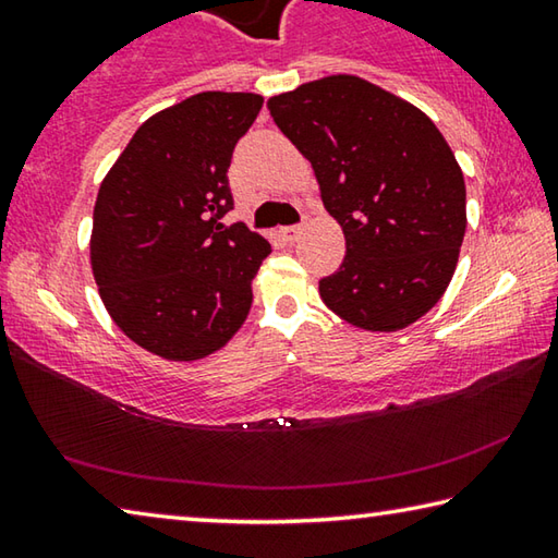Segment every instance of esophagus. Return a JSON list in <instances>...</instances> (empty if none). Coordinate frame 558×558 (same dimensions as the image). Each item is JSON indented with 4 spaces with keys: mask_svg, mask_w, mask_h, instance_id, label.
<instances>
[{
    "mask_svg": "<svg viewBox=\"0 0 558 558\" xmlns=\"http://www.w3.org/2000/svg\"><path fill=\"white\" fill-rule=\"evenodd\" d=\"M280 235L286 241H298L302 235V226H286V229H280Z\"/></svg>",
    "mask_w": 558,
    "mask_h": 558,
    "instance_id": "34e87169",
    "label": "esophagus"
}]
</instances>
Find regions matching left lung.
Returning <instances> with one entry per match:
<instances>
[{
    "label": "left lung",
    "instance_id": "1",
    "mask_svg": "<svg viewBox=\"0 0 558 558\" xmlns=\"http://www.w3.org/2000/svg\"><path fill=\"white\" fill-rule=\"evenodd\" d=\"M313 165L347 253L319 280L325 305L366 332H399L442 298L465 235V179L426 112L337 73L268 100Z\"/></svg>",
    "mask_w": 558,
    "mask_h": 558
}]
</instances>
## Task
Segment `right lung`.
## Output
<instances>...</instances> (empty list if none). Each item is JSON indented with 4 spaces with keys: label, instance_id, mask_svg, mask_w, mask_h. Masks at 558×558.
Here are the masks:
<instances>
[{
    "label": "right lung",
    "instance_id": "obj_1",
    "mask_svg": "<svg viewBox=\"0 0 558 558\" xmlns=\"http://www.w3.org/2000/svg\"><path fill=\"white\" fill-rule=\"evenodd\" d=\"M263 106L258 93L204 90L155 112L102 179L90 266L122 335L167 362H196L239 332L270 243L233 209L231 155Z\"/></svg>",
    "mask_w": 558,
    "mask_h": 558
}]
</instances>
